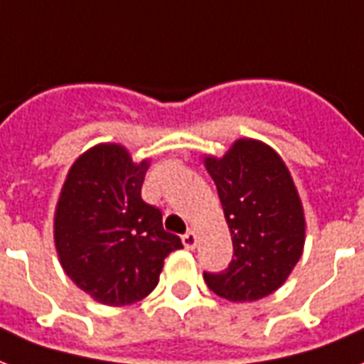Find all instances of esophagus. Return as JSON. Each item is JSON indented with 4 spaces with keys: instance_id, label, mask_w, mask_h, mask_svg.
<instances>
[{
    "instance_id": "1",
    "label": "esophagus",
    "mask_w": 364,
    "mask_h": 364,
    "mask_svg": "<svg viewBox=\"0 0 364 364\" xmlns=\"http://www.w3.org/2000/svg\"><path fill=\"white\" fill-rule=\"evenodd\" d=\"M181 240H183V246H185V248L194 250L196 248V242H198V237H196V232L194 231H187L181 237Z\"/></svg>"
}]
</instances>
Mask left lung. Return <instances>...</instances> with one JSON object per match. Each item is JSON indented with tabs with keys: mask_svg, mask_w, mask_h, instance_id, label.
Instances as JSON below:
<instances>
[{
	"mask_svg": "<svg viewBox=\"0 0 364 364\" xmlns=\"http://www.w3.org/2000/svg\"><path fill=\"white\" fill-rule=\"evenodd\" d=\"M232 237L225 271L204 281L219 298L256 301L281 287L301 257L304 208L282 158L254 139H240L223 158L208 156Z\"/></svg>",
	"mask_w": 364,
	"mask_h": 364,
	"instance_id": "left-lung-1",
	"label": "left lung"
}]
</instances>
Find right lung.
<instances>
[{
  "label": "right lung",
  "mask_w": 364,
  "mask_h": 364,
  "mask_svg": "<svg viewBox=\"0 0 364 364\" xmlns=\"http://www.w3.org/2000/svg\"><path fill=\"white\" fill-rule=\"evenodd\" d=\"M149 162L120 145H97L68 171L55 212L60 265L77 288L107 305H129L156 288L164 259L183 248L162 212L141 198Z\"/></svg>",
  "instance_id": "right-lung-1"
}]
</instances>
